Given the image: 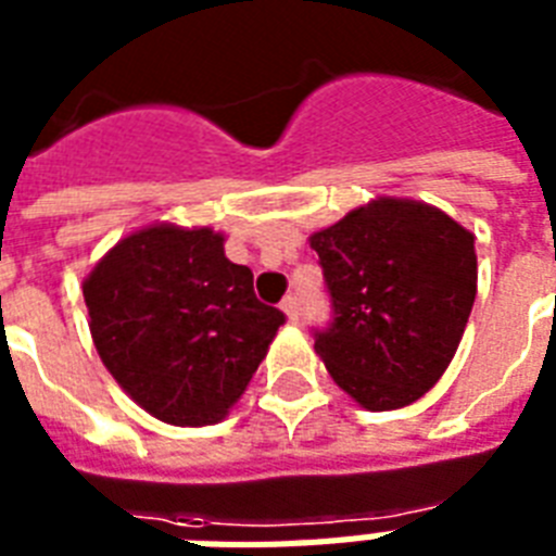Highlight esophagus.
I'll return each mask as SVG.
<instances>
[{
  "mask_svg": "<svg viewBox=\"0 0 556 556\" xmlns=\"http://www.w3.org/2000/svg\"><path fill=\"white\" fill-rule=\"evenodd\" d=\"M279 308H282V314H286L291 323L300 320V300H296V296H286V300L279 303Z\"/></svg>",
  "mask_w": 556,
  "mask_h": 556,
  "instance_id": "34e87169",
  "label": "esophagus"
}]
</instances>
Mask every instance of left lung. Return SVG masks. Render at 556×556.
<instances>
[{
    "instance_id": "left-lung-1",
    "label": "left lung",
    "mask_w": 556,
    "mask_h": 556,
    "mask_svg": "<svg viewBox=\"0 0 556 556\" xmlns=\"http://www.w3.org/2000/svg\"><path fill=\"white\" fill-rule=\"evenodd\" d=\"M308 242L334 305L314 352L334 383L371 413L430 392L473 308V233L432 204L380 195Z\"/></svg>"
}]
</instances>
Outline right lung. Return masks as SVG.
Here are the masks:
<instances>
[{
    "instance_id": "right-lung-1",
    "label": "right lung",
    "mask_w": 556,
    "mask_h": 556,
    "mask_svg": "<svg viewBox=\"0 0 556 556\" xmlns=\"http://www.w3.org/2000/svg\"><path fill=\"white\" fill-rule=\"evenodd\" d=\"M100 361L152 418L225 421L286 323L225 256V233L169 222L124 236L83 279Z\"/></svg>"
}]
</instances>
